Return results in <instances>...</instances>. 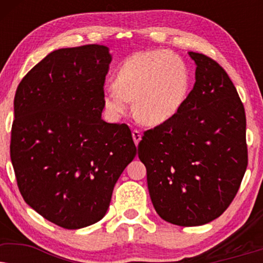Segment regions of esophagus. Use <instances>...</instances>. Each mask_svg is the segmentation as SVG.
<instances>
[{
  "mask_svg": "<svg viewBox=\"0 0 263 263\" xmlns=\"http://www.w3.org/2000/svg\"><path fill=\"white\" fill-rule=\"evenodd\" d=\"M132 134H133V140H134L135 145L138 146L139 142H140V140H141V133H140L138 129H134Z\"/></svg>",
  "mask_w": 263,
  "mask_h": 263,
  "instance_id": "1",
  "label": "esophagus"
}]
</instances>
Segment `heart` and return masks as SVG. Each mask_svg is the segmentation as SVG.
Returning <instances> with one entry per match:
<instances>
[{"mask_svg":"<svg viewBox=\"0 0 263 263\" xmlns=\"http://www.w3.org/2000/svg\"><path fill=\"white\" fill-rule=\"evenodd\" d=\"M188 68L182 59L165 50L138 52L128 57L104 92V106L120 117L130 109L142 123L159 125L178 112L189 91Z\"/></svg>","mask_w":263,"mask_h":263,"instance_id":"obj_1","label":"heart"}]
</instances>
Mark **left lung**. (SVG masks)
Segmentation results:
<instances>
[{
    "mask_svg": "<svg viewBox=\"0 0 263 263\" xmlns=\"http://www.w3.org/2000/svg\"><path fill=\"white\" fill-rule=\"evenodd\" d=\"M195 84L178 112L143 133L139 158L161 219L179 226L207 224L235 199L248 166L246 111L220 64L203 53Z\"/></svg>",
    "mask_w": 263,
    "mask_h": 263,
    "instance_id": "8db88e82",
    "label": "left lung"
}]
</instances>
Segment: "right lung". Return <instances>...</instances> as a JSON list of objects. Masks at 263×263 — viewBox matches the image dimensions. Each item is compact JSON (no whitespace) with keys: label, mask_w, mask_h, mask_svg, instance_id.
Instances as JSON below:
<instances>
[{"label":"right lung","mask_w":263,"mask_h":263,"mask_svg":"<svg viewBox=\"0 0 263 263\" xmlns=\"http://www.w3.org/2000/svg\"><path fill=\"white\" fill-rule=\"evenodd\" d=\"M110 62L104 45L59 49L16 88L10 159L17 186L28 206L63 229L99 221L136 156L128 125L102 120Z\"/></svg>","instance_id":"obj_1"}]
</instances>
